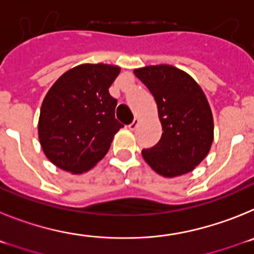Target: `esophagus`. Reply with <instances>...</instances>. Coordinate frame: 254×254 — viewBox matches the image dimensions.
I'll return each mask as SVG.
<instances>
[{"label": "esophagus", "mask_w": 254, "mask_h": 254, "mask_svg": "<svg viewBox=\"0 0 254 254\" xmlns=\"http://www.w3.org/2000/svg\"><path fill=\"white\" fill-rule=\"evenodd\" d=\"M138 124H139V119L135 118V119H134V120H132V122H131V124L129 125V129H130V130L136 129V127H138Z\"/></svg>", "instance_id": "34e87169"}]
</instances>
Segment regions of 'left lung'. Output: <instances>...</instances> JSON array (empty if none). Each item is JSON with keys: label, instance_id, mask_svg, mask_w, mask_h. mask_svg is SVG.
Here are the masks:
<instances>
[{"label": "left lung", "instance_id": "left-lung-1", "mask_svg": "<svg viewBox=\"0 0 254 254\" xmlns=\"http://www.w3.org/2000/svg\"><path fill=\"white\" fill-rule=\"evenodd\" d=\"M158 107L162 138L143 149L144 161L163 177H177L195 170L211 148L214 120L204 91L197 82L173 65L134 69Z\"/></svg>", "mask_w": 254, "mask_h": 254}]
</instances>
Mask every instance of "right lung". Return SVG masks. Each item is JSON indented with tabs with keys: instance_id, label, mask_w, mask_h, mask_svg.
<instances>
[{
	"instance_id": "right-lung-1",
	"label": "right lung",
	"mask_w": 254,
	"mask_h": 254,
	"mask_svg": "<svg viewBox=\"0 0 254 254\" xmlns=\"http://www.w3.org/2000/svg\"><path fill=\"white\" fill-rule=\"evenodd\" d=\"M120 73L111 64H79L63 73L45 95L38 132L43 152L61 170H91L110 149L123 127L115 119L118 101L109 88Z\"/></svg>"
}]
</instances>
